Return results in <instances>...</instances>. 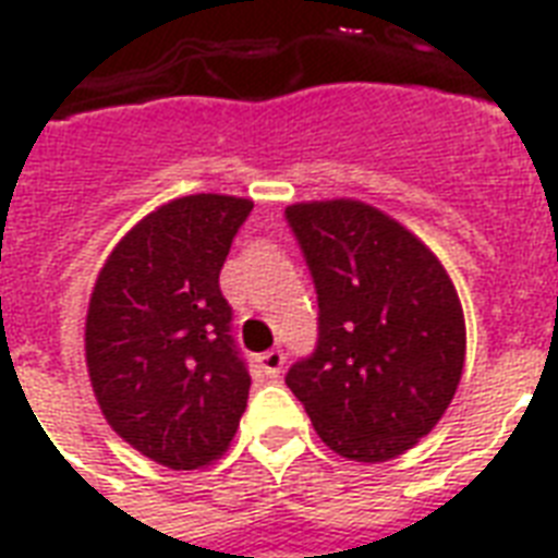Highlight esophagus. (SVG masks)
Instances as JSON below:
<instances>
[{
	"label": "esophagus",
	"mask_w": 558,
	"mask_h": 558,
	"mask_svg": "<svg viewBox=\"0 0 558 558\" xmlns=\"http://www.w3.org/2000/svg\"><path fill=\"white\" fill-rule=\"evenodd\" d=\"M257 364H260V369H264L266 378H278L280 369H283V364H287V355H283V350H269L257 357Z\"/></svg>",
	"instance_id": "34e87169"
}]
</instances>
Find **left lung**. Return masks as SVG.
Listing matches in <instances>:
<instances>
[{
    "label": "left lung",
    "instance_id": "8db88e82",
    "mask_svg": "<svg viewBox=\"0 0 558 558\" xmlns=\"http://www.w3.org/2000/svg\"><path fill=\"white\" fill-rule=\"evenodd\" d=\"M318 289V350L289 369L320 441L347 461L404 456L450 407L468 355L459 292L436 252L352 197L287 206Z\"/></svg>",
    "mask_w": 558,
    "mask_h": 558
}]
</instances>
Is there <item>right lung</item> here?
Returning a JSON list of instances; mask_svg holds the SVG:
<instances>
[{
    "label": "right lung",
    "mask_w": 558,
    "mask_h": 558,
    "mask_svg": "<svg viewBox=\"0 0 558 558\" xmlns=\"http://www.w3.org/2000/svg\"><path fill=\"white\" fill-rule=\"evenodd\" d=\"M252 206L234 194L162 203L122 234L90 289L94 398L122 441L169 470L220 459L246 410L252 378L217 278Z\"/></svg>",
    "instance_id": "add662e5"
}]
</instances>
